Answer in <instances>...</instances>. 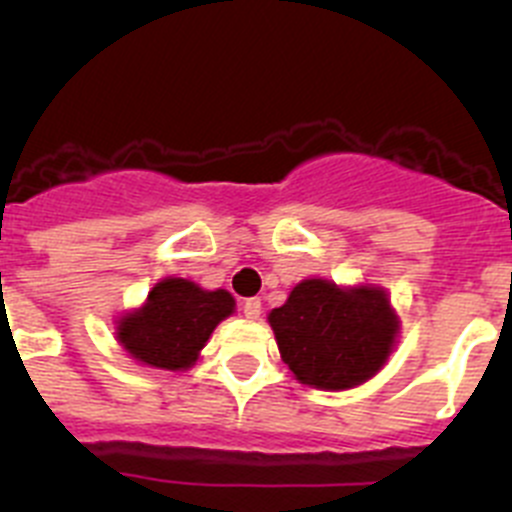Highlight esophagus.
Masks as SVG:
<instances>
[{
	"mask_svg": "<svg viewBox=\"0 0 512 512\" xmlns=\"http://www.w3.org/2000/svg\"><path fill=\"white\" fill-rule=\"evenodd\" d=\"M243 315H246L248 320H259V315H261V300H259V297H251V300L243 302Z\"/></svg>",
	"mask_w": 512,
	"mask_h": 512,
	"instance_id": "esophagus-1",
	"label": "esophagus"
}]
</instances>
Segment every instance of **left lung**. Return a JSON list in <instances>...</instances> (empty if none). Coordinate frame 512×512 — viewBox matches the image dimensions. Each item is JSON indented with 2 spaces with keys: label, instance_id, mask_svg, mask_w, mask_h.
<instances>
[{
  "label": "left lung",
  "instance_id": "8db88e82",
  "mask_svg": "<svg viewBox=\"0 0 512 512\" xmlns=\"http://www.w3.org/2000/svg\"><path fill=\"white\" fill-rule=\"evenodd\" d=\"M282 361L297 382L325 392L354 390L387 364L400 318L379 284H341L310 277L269 312Z\"/></svg>",
  "mask_w": 512,
  "mask_h": 512
}]
</instances>
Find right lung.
Returning a JSON list of instances; mask_svg holds the SVG:
<instances>
[{"label": "right lung", "mask_w": 512, "mask_h": 512, "mask_svg": "<svg viewBox=\"0 0 512 512\" xmlns=\"http://www.w3.org/2000/svg\"><path fill=\"white\" fill-rule=\"evenodd\" d=\"M235 312L228 289H202L192 279L166 277L146 302L115 320L122 351L140 366L184 372L200 359L212 330Z\"/></svg>", "instance_id": "right-lung-1"}]
</instances>
